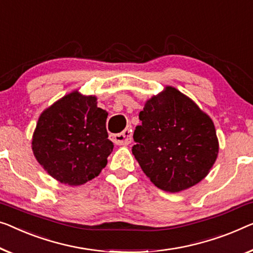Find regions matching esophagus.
<instances>
[{
  "label": "esophagus",
  "mask_w": 253,
  "mask_h": 253,
  "mask_svg": "<svg viewBox=\"0 0 253 253\" xmlns=\"http://www.w3.org/2000/svg\"><path fill=\"white\" fill-rule=\"evenodd\" d=\"M111 141L118 145H128L131 142V129L127 127L120 134H111Z\"/></svg>",
  "instance_id": "34e87169"
}]
</instances>
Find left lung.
I'll return each instance as SVG.
<instances>
[{
  "mask_svg": "<svg viewBox=\"0 0 253 253\" xmlns=\"http://www.w3.org/2000/svg\"><path fill=\"white\" fill-rule=\"evenodd\" d=\"M138 117L131 152L154 185L176 193L209 174L219 151L216 129L190 97L167 86L146 101Z\"/></svg>",
  "mask_w": 253,
  "mask_h": 253,
  "instance_id": "8db88e82",
  "label": "left lung"
}]
</instances>
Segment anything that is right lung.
<instances>
[{"label": "right lung", "instance_id": "obj_1", "mask_svg": "<svg viewBox=\"0 0 253 253\" xmlns=\"http://www.w3.org/2000/svg\"><path fill=\"white\" fill-rule=\"evenodd\" d=\"M108 112L96 97L74 90L41 114L32 141L40 165L60 183L77 186L99 176L114 149Z\"/></svg>", "mask_w": 253, "mask_h": 253}]
</instances>
